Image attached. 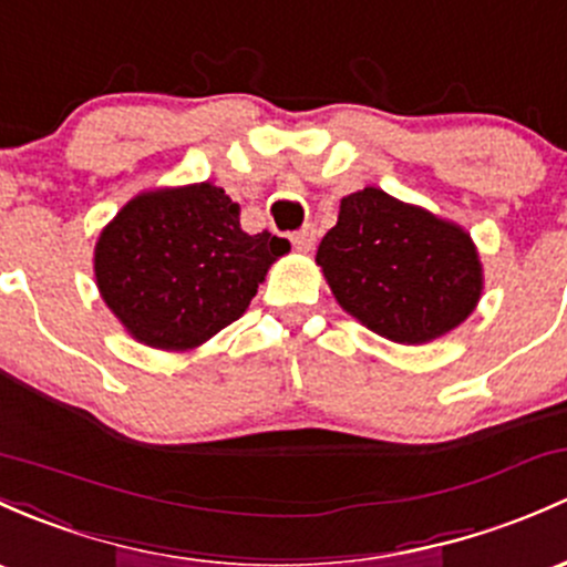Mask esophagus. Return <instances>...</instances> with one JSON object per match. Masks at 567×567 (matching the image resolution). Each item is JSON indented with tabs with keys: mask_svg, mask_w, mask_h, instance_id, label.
Returning a JSON list of instances; mask_svg holds the SVG:
<instances>
[{
	"mask_svg": "<svg viewBox=\"0 0 567 567\" xmlns=\"http://www.w3.org/2000/svg\"><path fill=\"white\" fill-rule=\"evenodd\" d=\"M290 241L299 249H312L315 241H318V228H315V225H303L301 230H296V234L290 236Z\"/></svg>",
	"mask_w": 567,
	"mask_h": 567,
	"instance_id": "1",
	"label": "esophagus"
}]
</instances>
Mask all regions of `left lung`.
Returning a JSON list of instances; mask_svg holds the SVG:
<instances>
[{
  "instance_id": "1",
  "label": "left lung",
  "mask_w": 567,
  "mask_h": 567,
  "mask_svg": "<svg viewBox=\"0 0 567 567\" xmlns=\"http://www.w3.org/2000/svg\"><path fill=\"white\" fill-rule=\"evenodd\" d=\"M331 293L367 329L421 344L456 329L481 296V264L456 225L378 187L348 195L318 247Z\"/></svg>"
}]
</instances>
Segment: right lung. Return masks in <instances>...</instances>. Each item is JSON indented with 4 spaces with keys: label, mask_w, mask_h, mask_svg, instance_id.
<instances>
[{
    "label": "right lung",
    "mask_w": 567,
    "mask_h": 567,
    "mask_svg": "<svg viewBox=\"0 0 567 567\" xmlns=\"http://www.w3.org/2000/svg\"><path fill=\"white\" fill-rule=\"evenodd\" d=\"M212 184L138 195L94 252L100 293L143 344L187 350L244 315L288 238L249 236Z\"/></svg>",
    "instance_id": "right-lung-1"
}]
</instances>
